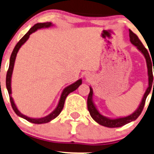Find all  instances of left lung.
<instances>
[{
    "label": "left lung",
    "mask_w": 154,
    "mask_h": 154,
    "mask_svg": "<svg viewBox=\"0 0 154 154\" xmlns=\"http://www.w3.org/2000/svg\"><path fill=\"white\" fill-rule=\"evenodd\" d=\"M129 38H130V42H131V44L134 45V46L137 47V49L144 54V56L145 57L146 61H147V69H148V75H149V86L147 88V91H146L145 94L144 95V97L142 99V101L140 103V106L137 108V110L134 112H133L132 114H131L130 116L126 117H122V118H119V119H108L106 117L103 116L102 115H100V112H98L97 109L95 107L93 101H92V96H93V91H92L91 88H90V93H89L88 97V109L89 112H90V115L96 121L97 123H99L100 125H103V126L109 127V128H116V127H121L122 125H125V124L128 123V122H131V121H134L135 120L137 117L140 116V114L141 113L142 110L144 109V104H145L146 99H147V95L149 94V93L150 92L151 90V88H154V82H153V72H152V60L150 58V54H148V51L146 49L145 47L143 45V44L141 43L140 40H139L138 37L134 34V32L131 30L129 29ZM154 85H152V83Z\"/></svg>",
    "instance_id": "left-lung-1"
}]
</instances>
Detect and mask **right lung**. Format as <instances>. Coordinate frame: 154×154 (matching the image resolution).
Returning <instances> with one entry per match:
<instances>
[{
    "label": "right lung",
    "mask_w": 154,
    "mask_h": 154,
    "mask_svg": "<svg viewBox=\"0 0 154 154\" xmlns=\"http://www.w3.org/2000/svg\"><path fill=\"white\" fill-rule=\"evenodd\" d=\"M52 26L51 23L50 22H47V23H37V24L35 25L34 26H32L30 29H29V32L22 38L20 40V42L17 44V45L14 48V51H13L12 54H11V56H10V65H9V68L8 70H7V76H6V86H7V91H8L9 93V96H10V103H11V106H12L13 109L14 110V112H16L17 115H18L19 116L22 117V118L25 119L29 122H32V123L35 124H42V123H47V122H50L52 119L56 118L58 115L62 111L63 108L64 106V103H65V100L66 97L68 96V94L71 92H72L73 91L76 90V89L78 88L79 87L80 85L82 84V79L78 80L77 82H75L73 84L70 85L69 86L66 88L63 91L62 94H61L60 97V100L59 103H58L57 106L55 109H54V112H51L50 115L44 117V118H41V119H32L29 118V117L23 115L20 111L18 110V109L16 106L15 103H14V100H13L12 97H11V87H10V82H11V75H12V72H13V69H14V62H15V59L16 57H17V54L18 52L19 49L20 48V47L28 40V38H29V35H30L32 33H33L34 32H35L37 29H42V28H48L50 27V26Z\"/></svg>",
    "instance_id": "right-lung-1"
}]
</instances>
